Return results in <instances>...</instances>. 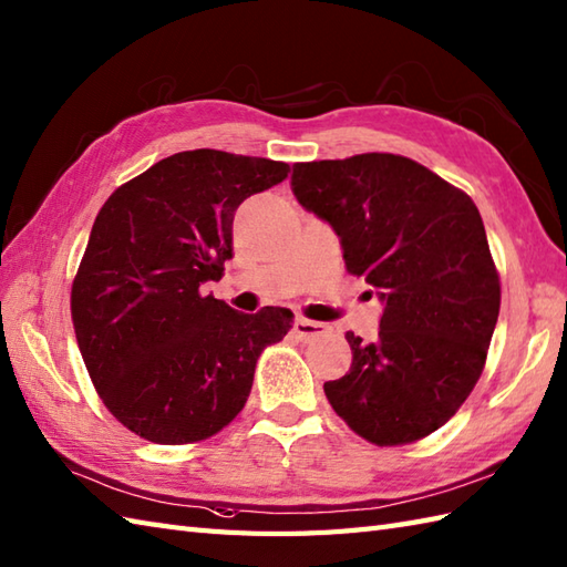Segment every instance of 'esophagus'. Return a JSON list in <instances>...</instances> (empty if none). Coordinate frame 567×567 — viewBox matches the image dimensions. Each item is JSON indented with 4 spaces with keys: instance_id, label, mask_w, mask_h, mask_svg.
Returning a JSON list of instances; mask_svg holds the SVG:
<instances>
[{
    "instance_id": "esophagus-1",
    "label": "esophagus",
    "mask_w": 567,
    "mask_h": 567,
    "mask_svg": "<svg viewBox=\"0 0 567 567\" xmlns=\"http://www.w3.org/2000/svg\"><path fill=\"white\" fill-rule=\"evenodd\" d=\"M295 333L299 336L302 341H311V339H319V336H327L329 327L321 321H309V319H295Z\"/></svg>"
}]
</instances>
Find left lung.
Masks as SVG:
<instances>
[{
    "instance_id": "obj_1",
    "label": "left lung",
    "mask_w": 567,
    "mask_h": 567,
    "mask_svg": "<svg viewBox=\"0 0 567 567\" xmlns=\"http://www.w3.org/2000/svg\"><path fill=\"white\" fill-rule=\"evenodd\" d=\"M297 202L341 238L348 272L382 302L378 341L323 392L358 436L400 445L441 429L483 375L499 275L465 192L392 153L292 165Z\"/></svg>"
}]
</instances>
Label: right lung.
<instances>
[{
  "label": "right lung",
  "mask_w": 567,
  "mask_h": 567,
  "mask_svg": "<svg viewBox=\"0 0 567 567\" xmlns=\"http://www.w3.org/2000/svg\"><path fill=\"white\" fill-rule=\"evenodd\" d=\"M290 165L199 148L128 179L94 219L72 327L106 409L136 436L179 445L214 436L244 409L265 346L292 311L244 315L199 287L234 258V214Z\"/></svg>",
  "instance_id": "obj_1"
}]
</instances>
